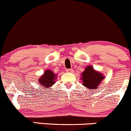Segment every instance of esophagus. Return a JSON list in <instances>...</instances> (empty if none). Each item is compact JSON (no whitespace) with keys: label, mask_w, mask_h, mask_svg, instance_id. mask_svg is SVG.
Returning <instances> with one entry per match:
<instances>
[{"label":"esophagus","mask_w":131,"mask_h":131,"mask_svg":"<svg viewBox=\"0 0 131 131\" xmlns=\"http://www.w3.org/2000/svg\"><path fill=\"white\" fill-rule=\"evenodd\" d=\"M66 71H67V72H73V69H66Z\"/></svg>","instance_id":"obj_1"}]
</instances>
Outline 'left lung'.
Wrapping results in <instances>:
<instances>
[{"label":"left lung","instance_id":"8db88e82","mask_svg":"<svg viewBox=\"0 0 131 131\" xmlns=\"http://www.w3.org/2000/svg\"><path fill=\"white\" fill-rule=\"evenodd\" d=\"M83 85L89 89H95L97 88L104 76L99 72H97L91 66H87L82 73ZM93 91V90H92Z\"/></svg>","mask_w":131,"mask_h":131}]
</instances>
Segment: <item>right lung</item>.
Wrapping results in <instances>:
<instances>
[{"label":"right lung","mask_w":131,"mask_h":131,"mask_svg":"<svg viewBox=\"0 0 131 131\" xmlns=\"http://www.w3.org/2000/svg\"><path fill=\"white\" fill-rule=\"evenodd\" d=\"M57 75L54 74L53 72L50 70H48L45 72V74L39 80L41 86L50 87L55 83V79Z\"/></svg>","instance_id":"right-lung-1"}]
</instances>
